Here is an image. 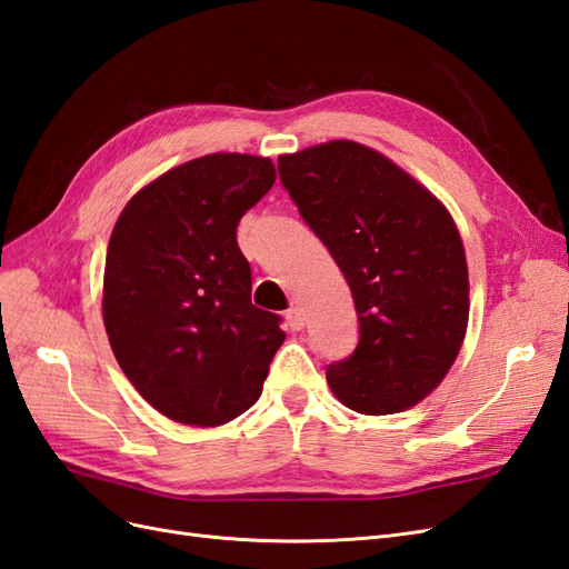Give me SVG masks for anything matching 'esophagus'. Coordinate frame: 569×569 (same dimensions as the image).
<instances>
[{"label":"esophagus","instance_id":"esophagus-1","mask_svg":"<svg viewBox=\"0 0 569 569\" xmlns=\"http://www.w3.org/2000/svg\"><path fill=\"white\" fill-rule=\"evenodd\" d=\"M287 322H289L291 330H303L306 316H303V311H301L299 306H289V308H287Z\"/></svg>","mask_w":569,"mask_h":569}]
</instances>
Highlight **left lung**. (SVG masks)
I'll use <instances>...</instances> for the list:
<instances>
[{"label": "left lung", "mask_w": 569, "mask_h": 569, "mask_svg": "<svg viewBox=\"0 0 569 569\" xmlns=\"http://www.w3.org/2000/svg\"><path fill=\"white\" fill-rule=\"evenodd\" d=\"M278 170L347 278L360 322L356 351L327 366V385L363 416L420 403L468 330V263L451 213L380 151L351 140L284 153Z\"/></svg>", "instance_id": "8db88e82"}]
</instances>
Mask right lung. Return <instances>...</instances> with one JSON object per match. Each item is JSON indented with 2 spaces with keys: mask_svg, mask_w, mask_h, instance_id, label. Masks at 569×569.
Instances as JSON below:
<instances>
[{
  "mask_svg": "<svg viewBox=\"0 0 569 569\" xmlns=\"http://www.w3.org/2000/svg\"><path fill=\"white\" fill-rule=\"evenodd\" d=\"M272 184L270 159L209 153L142 187L116 220L104 327L120 370L170 420L218 427L261 396L284 332L251 303L237 226Z\"/></svg>",
  "mask_w": 569,
  "mask_h": 569,
  "instance_id": "obj_1",
  "label": "right lung"
}]
</instances>
